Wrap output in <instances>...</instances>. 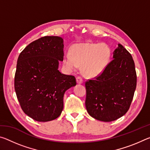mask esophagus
Returning a JSON list of instances; mask_svg holds the SVG:
<instances>
[{
    "label": "esophagus",
    "instance_id": "obj_1",
    "mask_svg": "<svg viewBox=\"0 0 150 150\" xmlns=\"http://www.w3.org/2000/svg\"><path fill=\"white\" fill-rule=\"evenodd\" d=\"M77 83H79V84H81V83H83V79L81 76H78L77 77Z\"/></svg>",
    "mask_w": 150,
    "mask_h": 150
}]
</instances>
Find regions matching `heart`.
Returning a JSON list of instances; mask_svg holds the SVG:
<instances>
[{
	"instance_id": "1",
	"label": "heart",
	"mask_w": 150,
	"mask_h": 150,
	"mask_svg": "<svg viewBox=\"0 0 150 150\" xmlns=\"http://www.w3.org/2000/svg\"><path fill=\"white\" fill-rule=\"evenodd\" d=\"M111 51L108 45L99 43H81L73 45L71 53H66L63 63L69 69L82 65V71L87 77L100 75L108 65Z\"/></svg>"
}]
</instances>
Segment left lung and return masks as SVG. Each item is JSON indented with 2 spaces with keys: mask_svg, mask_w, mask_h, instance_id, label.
I'll use <instances>...</instances> for the list:
<instances>
[{
  "mask_svg": "<svg viewBox=\"0 0 150 150\" xmlns=\"http://www.w3.org/2000/svg\"><path fill=\"white\" fill-rule=\"evenodd\" d=\"M114 59L100 75L85 82V106L96 120L114 121L130 108L135 92L137 76L133 58L121 44Z\"/></svg>",
  "mask_w": 150,
  "mask_h": 150,
  "instance_id": "1",
  "label": "left lung"
}]
</instances>
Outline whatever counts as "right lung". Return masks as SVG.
Wrapping results in <instances>:
<instances>
[{"label": "right lung", "mask_w": 150, "mask_h": 150, "mask_svg": "<svg viewBox=\"0 0 150 150\" xmlns=\"http://www.w3.org/2000/svg\"><path fill=\"white\" fill-rule=\"evenodd\" d=\"M63 40L44 36L27 45L17 61L14 89L24 112L38 122L59 117L63 108V95L76 85L73 75L58 70L63 60Z\"/></svg>", "instance_id": "right-lung-1"}]
</instances>
